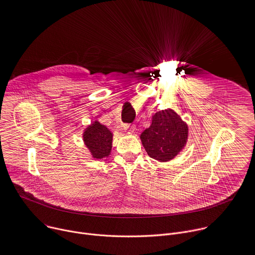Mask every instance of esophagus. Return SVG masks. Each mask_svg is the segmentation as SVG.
<instances>
[{
  "label": "esophagus",
  "mask_w": 255,
  "mask_h": 255,
  "mask_svg": "<svg viewBox=\"0 0 255 255\" xmlns=\"http://www.w3.org/2000/svg\"><path fill=\"white\" fill-rule=\"evenodd\" d=\"M123 128L124 129H128V131H130V132H135L136 131V127L134 126V125H132V126H128V125H123Z\"/></svg>",
  "instance_id": "34e87169"
}]
</instances>
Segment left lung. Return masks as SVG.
<instances>
[{
	"mask_svg": "<svg viewBox=\"0 0 255 255\" xmlns=\"http://www.w3.org/2000/svg\"><path fill=\"white\" fill-rule=\"evenodd\" d=\"M140 139L150 158L168 162L185 147L188 126L173 110L160 111L152 116L151 125L141 132Z\"/></svg>",
	"mask_w": 255,
	"mask_h": 255,
	"instance_id": "left-lung-1",
	"label": "left lung"
}]
</instances>
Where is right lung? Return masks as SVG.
<instances>
[{
    "label": "right lung",
    "mask_w": 255,
    "mask_h": 255,
    "mask_svg": "<svg viewBox=\"0 0 255 255\" xmlns=\"http://www.w3.org/2000/svg\"><path fill=\"white\" fill-rule=\"evenodd\" d=\"M83 141L93 159L109 157L113 147V132L104 125L95 121L83 132Z\"/></svg>",
    "instance_id": "add662e5"
}]
</instances>
